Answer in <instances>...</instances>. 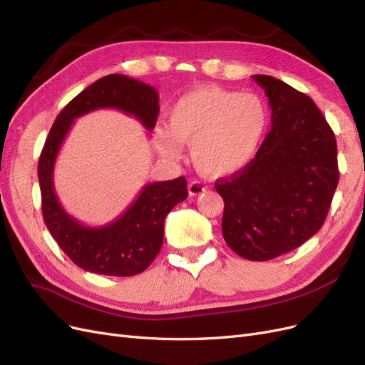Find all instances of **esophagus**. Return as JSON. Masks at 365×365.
<instances>
[{"instance_id": "1", "label": "esophagus", "mask_w": 365, "mask_h": 365, "mask_svg": "<svg viewBox=\"0 0 365 365\" xmlns=\"http://www.w3.org/2000/svg\"><path fill=\"white\" fill-rule=\"evenodd\" d=\"M187 190H189V195H190V196H197V195H201V193L205 192V187H204L201 182L192 181V182L189 184V187H187Z\"/></svg>"}]
</instances>
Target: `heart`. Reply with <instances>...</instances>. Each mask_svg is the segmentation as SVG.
I'll return each instance as SVG.
<instances>
[{"label": "heart", "mask_w": 365, "mask_h": 365, "mask_svg": "<svg viewBox=\"0 0 365 365\" xmlns=\"http://www.w3.org/2000/svg\"><path fill=\"white\" fill-rule=\"evenodd\" d=\"M267 125V108L259 97L205 85L172 105L168 129L157 128L155 141L170 160L181 157V145L192 146L197 170L208 178H225L256 155Z\"/></svg>", "instance_id": "heart-1"}]
</instances>
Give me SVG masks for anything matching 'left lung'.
I'll use <instances>...</instances> for the list:
<instances>
[{
    "label": "left lung",
    "mask_w": 365,
    "mask_h": 365,
    "mask_svg": "<svg viewBox=\"0 0 365 365\" xmlns=\"http://www.w3.org/2000/svg\"><path fill=\"white\" fill-rule=\"evenodd\" d=\"M271 106V130L256 157L230 180L224 200L227 245L248 260H271L300 247L324 224L339 172L336 140L311 97L256 74Z\"/></svg>",
    "instance_id": "8db88e82"
}]
</instances>
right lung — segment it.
<instances>
[{"instance_id": "right-lung-1", "label": "right lung", "mask_w": 365, "mask_h": 365, "mask_svg": "<svg viewBox=\"0 0 365 365\" xmlns=\"http://www.w3.org/2000/svg\"><path fill=\"white\" fill-rule=\"evenodd\" d=\"M158 101L153 86L123 74H109L77 94L50 129L38 163L43 222L62 251L85 271L117 277L145 271L161 250L165 216L189 195L187 181L180 176L146 184L120 217L102 227H86L65 212L54 193L53 170L59 149L77 117L102 108L134 115L152 130L160 113Z\"/></svg>"}]
</instances>
